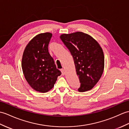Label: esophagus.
I'll use <instances>...</instances> for the list:
<instances>
[{
  "instance_id": "1",
  "label": "esophagus",
  "mask_w": 129,
  "mask_h": 129,
  "mask_svg": "<svg viewBox=\"0 0 129 129\" xmlns=\"http://www.w3.org/2000/svg\"><path fill=\"white\" fill-rule=\"evenodd\" d=\"M61 73H62V75H65V69H61Z\"/></svg>"
}]
</instances>
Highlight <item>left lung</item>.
Instances as JSON below:
<instances>
[{
	"instance_id": "1",
	"label": "left lung",
	"mask_w": 129,
	"mask_h": 129,
	"mask_svg": "<svg viewBox=\"0 0 129 129\" xmlns=\"http://www.w3.org/2000/svg\"><path fill=\"white\" fill-rule=\"evenodd\" d=\"M60 39L73 56L79 76L80 92L91 89L103 73V50L94 39L81 32L62 34Z\"/></svg>"
}]
</instances>
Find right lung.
Returning a JSON list of instances; mask_svg holds the SVG:
<instances>
[{"mask_svg":"<svg viewBox=\"0 0 129 129\" xmlns=\"http://www.w3.org/2000/svg\"><path fill=\"white\" fill-rule=\"evenodd\" d=\"M52 37L49 32L37 35L27 45L22 56V68L25 79L33 89L40 92L52 89L61 74L48 52Z\"/></svg>","mask_w":129,"mask_h":129,"instance_id":"add662e5","label":"right lung"}]
</instances>
